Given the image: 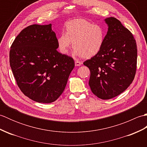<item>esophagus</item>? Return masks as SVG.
Returning a JSON list of instances; mask_svg holds the SVG:
<instances>
[{
    "mask_svg": "<svg viewBox=\"0 0 147 147\" xmlns=\"http://www.w3.org/2000/svg\"><path fill=\"white\" fill-rule=\"evenodd\" d=\"M82 64V62L79 61H75V65H76V66H80V65H81Z\"/></svg>",
    "mask_w": 147,
    "mask_h": 147,
    "instance_id": "34e87169",
    "label": "esophagus"
}]
</instances>
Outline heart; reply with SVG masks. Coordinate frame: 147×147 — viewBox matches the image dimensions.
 <instances>
[{
  "label": "heart",
  "instance_id": "obj_1",
  "mask_svg": "<svg viewBox=\"0 0 147 147\" xmlns=\"http://www.w3.org/2000/svg\"><path fill=\"white\" fill-rule=\"evenodd\" d=\"M65 33H62L57 38L58 47L62 54H67L73 43L74 54L91 58L104 46L106 32L100 24L83 19H75L65 23Z\"/></svg>",
  "mask_w": 147,
  "mask_h": 147
}]
</instances>
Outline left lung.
Here are the masks:
<instances>
[{"label":"left lung","mask_w":147,"mask_h":147,"mask_svg":"<svg viewBox=\"0 0 147 147\" xmlns=\"http://www.w3.org/2000/svg\"><path fill=\"white\" fill-rule=\"evenodd\" d=\"M108 24L104 44L96 55L83 62L89 68V85L97 97L108 100L128 88L135 78L137 64L136 40L116 18L105 20Z\"/></svg>","instance_id":"obj_1"}]
</instances>
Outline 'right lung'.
Here are the masks:
<instances>
[{
    "label": "right lung",
    "instance_id": "add662e5",
    "mask_svg": "<svg viewBox=\"0 0 147 147\" xmlns=\"http://www.w3.org/2000/svg\"><path fill=\"white\" fill-rule=\"evenodd\" d=\"M57 48L51 24L27 26L11 46L9 62L17 85L34 101L54 102L65 88L74 61Z\"/></svg>",
    "mask_w": 147,
    "mask_h": 147
}]
</instances>
